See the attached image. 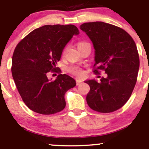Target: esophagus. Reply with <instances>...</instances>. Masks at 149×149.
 Masks as SVG:
<instances>
[{"instance_id":"1","label":"esophagus","mask_w":149,"mask_h":149,"mask_svg":"<svg viewBox=\"0 0 149 149\" xmlns=\"http://www.w3.org/2000/svg\"><path fill=\"white\" fill-rule=\"evenodd\" d=\"M82 82H83V80H80V79H77L76 80V85H79L80 83H82Z\"/></svg>"}]
</instances>
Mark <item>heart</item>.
<instances>
[{
	"label": "heart",
	"mask_w": 149,
	"mask_h": 149,
	"mask_svg": "<svg viewBox=\"0 0 149 149\" xmlns=\"http://www.w3.org/2000/svg\"><path fill=\"white\" fill-rule=\"evenodd\" d=\"M85 43H87V42H80L78 43V45H83V44H85ZM68 71H69V72H71V73H73V74L77 75V76H80V75H81L82 73H83L82 70L80 69L78 66H71V67H69V69H68Z\"/></svg>",
	"instance_id": "1"
}]
</instances>
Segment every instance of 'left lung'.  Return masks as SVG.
<instances>
[{
	"mask_svg": "<svg viewBox=\"0 0 149 149\" xmlns=\"http://www.w3.org/2000/svg\"><path fill=\"white\" fill-rule=\"evenodd\" d=\"M80 29L88 35L95 48V73H107L100 83L85 80L90 87L87 95L88 106L100 113L115 111L130 97L136 84L139 58L136 44L121 28L102 22L84 23Z\"/></svg>",
	"mask_w": 149,
	"mask_h": 149,
	"instance_id": "8db88e82",
	"label": "left lung"
}]
</instances>
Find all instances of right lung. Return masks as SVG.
<instances>
[{
    "instance_id": "obj_1",
    "label": "right lung",
    "mask_w": 149,
    "mask_h": 149,
    "mask_svg": "<svg viewBox=\"0 0 149 149\" xmlns=\"http://www.w3.org/2000/svg\"><path fill=\"white\" fill-rule=\"evenodd\" d=\"M78 34L72 24L45 25L29 33L15 47L12 74L22 100L33 111L50 115L66 107L65 93L76 86V80L66 74L51 80L47 73L57 69L65 46Z\"/></svg>"
}]
</instances>
